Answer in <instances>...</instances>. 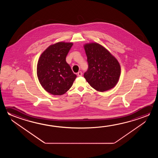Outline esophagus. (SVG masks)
Instances as JSON below:
<instances>
[{
  "label": "esophagus",
  "mask_w": 158,
  "mask_h": 158,
  "mask_svg": "<svg viewBox=\"0 0 158 158\" xmlns=\"http://www.w3.org/2000/svg\"><path fill=\"white\" fill-rule=\"evenodd\" d=\"M77 75H78V77H81V76H82L83 75V73L81 72H79L78 73V74H77Z\"/></svg>",
  "instance_id": "34e87169"
}]
</instances>
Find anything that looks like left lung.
Segmentation results:
<instances>
[{
  "label": "left lung",
  "mask_w": 158,
  "mask_h": 158,
  "mask_svg": "<svg viewBox=\"0 0 158 158\" xmlns=\"http://www.w3.org/2000/svg\"><path fill=\"white\" fill-rule=\"evenodd\" d=\"M87 56L88 69L84 77L96 90L104 92L116 85L121 74L118 60L107 49L98 43L84 46Z\"/></svg>",
  "instance_id": "1"
}]
</instances>
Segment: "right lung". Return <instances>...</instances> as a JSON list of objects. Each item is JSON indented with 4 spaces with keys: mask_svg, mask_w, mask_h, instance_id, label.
<instances>
[{
    "mask_svg": "<svg viewBox=\"0 0 158 158\" xmlns=\"http://www.w3.org/2000/svg\"><path fill=\"white\" fill-rule=\"evenodd\" d=\"M73 43L60 42L49 46L42 53L37 65V74L48 93L61 95L70 89L77 75L66 62Z\"/></svg>",
    "mask_w": 158,
    "mask_h": 158,
    "instance_id": "obj_1",
    "label": "right lung"
}]
</instances>
